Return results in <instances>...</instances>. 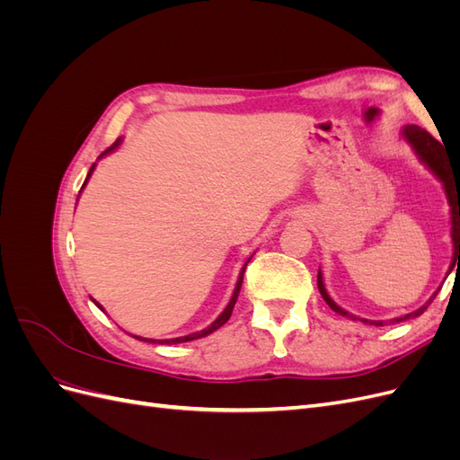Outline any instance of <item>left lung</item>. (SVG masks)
Wrapping results in <instances>:
<instances>
[{
  "label": "left lung",
  "mask_w": 460,
  "mask_h": 460,
  "mask_svg": "<svg viewBox=\"0 0 460 460\" xmlns=\"http://www.w3.org/2000/svg\"><path fill=\"white\" fill-rule=\"evenodd\" d=\"M402 136L407 137L409 144L420 155V159L429 166L431 171L438 174V178L445 184V191H447L449 205H451V215H453L451 217V222H453V228L451 230H453V243H455V255H456V252H460V184L456 182V172L453 171V166H451V163L447 159V153H445L443 146L429 132H426L420 127H414V124H409V127H405V130H402ZM318 289H320V296H323V299L330 305L332 311L340 313L341 316H351L349 313H345L343 309H340L338 305L330 299V296L326 294V289H324V284H323V274H320V272H318ZM436 296H438V291H436L434 296H431V299L424 305V307H420L419 311H414L411 314L395 318L394 323H402V320H407L411 316H420L428 309V305L434 301ZM365 323H370V324H376V326H384L382 320H380V323H372V320H365Z\"/></svg>",
  "instance_id": "8db88e82"
}]
</instances>
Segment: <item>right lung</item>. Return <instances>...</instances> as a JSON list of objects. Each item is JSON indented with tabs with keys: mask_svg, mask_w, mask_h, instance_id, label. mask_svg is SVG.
<instances>
[{
	"mask_svg": "<svg viewBox=\"0 0 460 460\" xmlns=\"http://www.w3.org/2000/svg\"><path fill=\"white\" fill-rule=\"evenodd\" d=\"M119 146V142H115L113 146L111 147H107V151L105 153H109V151H113L115 147ZM103 153V155H105ZM92 171H93V166L90 169V174H92ZM88 174V176H90ZM86 184V182H84ZM84 188V186H82ZM249 262V261H247ZM247 262L243 264V269H242V274H240V280H238V284H235V289H234V296H232V299H230V303H228V307L222 311V314L215 320V323L211 324V326H207L205 330H201V332H196V333H190V336H182V338H174V340H164V341H161V343H182V341H191V340H198V338H203V336H208V333L211 332H215V330H218L222 324H226L228 323V318L232 316V311H234V305H235V301H238V296H240V289H242V282H243V272H245V267H247ZM97 305V303H95ZM97 307L102 309V305H97ZM103 311V309H102ZM136 340H142V338H137V336H134ZM144 341H149V343H155L157 340H144Z\"/></svg>",
	"mask_w": 460,
	"mask_h": 460,
	"instance_id": "add662e5",
	"label": "right lung"
}]
</instances>
